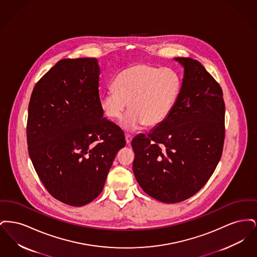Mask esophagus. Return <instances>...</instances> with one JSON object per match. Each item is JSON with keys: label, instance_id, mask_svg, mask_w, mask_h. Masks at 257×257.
Here are the masks:
<instances>
[{"label": "esophagus", "instance_id": "1", "mask_svg": "<svg viewBox=\"0 0 257 257\" xmlns=\"http://www.w3.org/2000/svg\"><path fill=\"white\" fill-rule=\"evenodd\" d=\"M125 141H126L127 144H130L131 141H132V136L129 134L125 135Z\"/></svg>", "mask_w": 257, "mask_h": 257}]
</instances>
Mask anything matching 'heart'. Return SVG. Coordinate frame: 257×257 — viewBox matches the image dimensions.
<instances>
[{
    "mask_svg": "<svg viewBox=\"0 0 257 257\" xmlns=\"http://www.w3.org/2000/svg\"><path fill=\"white\" fill-rule=\"evenodd\" d=\"M113 87L101 95V109L110 119L118 120L129 105L122 126L136 130L143 125L157 127L169 117L179 96L180 81L170 69L137 63L116 75Z\"/></svg>",
    "mask_w": 257,
    "mask_h": 257,
    "instance_id": "b5f03b06",
    "label": "heart"
}]
</instances>
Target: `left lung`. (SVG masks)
Listing matches in <instances>:
<instances>
[{"label": "left lung", "instance_id": "1", "mask_svg": "<svg viewBox=\"0 0 257 257\" xmlns=\"http://www.w3.org/2000/svg\"><path fill=\"white\" fill-rule=\"evenodd\" d=\"M184 66L181 90L169 117L149 134L138 135L133 171L148 196L177 203L194 196L220 162L224 143L222 89L199 61L174 58Z\"/></svg>", "mask_w": 257, "mask_h": 257}]
</instances>
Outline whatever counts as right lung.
Here are the masks:
<instances>
[{"instance_id":"right-lung-1","label":"right lung","mask_w":257,"mask_h":257,"mask_svg":"<svg viewBox=\"0 0 257 257\" xmlns=\"http://www.w3.org/2000/svg\"><path fill=\"white\" fill-rule=\"evenodd\" d=\"M95 58L58 61L34 87L27 122L29 155L50 195L80 207L102 192L122 130L103 118Z\"/></svg>"}]
</instances>
